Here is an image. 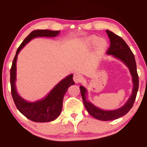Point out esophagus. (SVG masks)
<instances>
[{
	"instance_id": "esophagus-1",
	"label": "esophagus",
	"mask_w": 147,
	"mask_h": 147,
	"mask_svg": "<svg viewBox=\"0 0 147 147\" xmlns=\"http://www.w3.org/2000/svg\"><path fill=\"white\" fill-rule=\"evenodd\" d=\"M73 80L74 82H75V84H78L82 80V76L80 74H78V73L74 74L73 76Z\"/></svg>"
}]
</instances>
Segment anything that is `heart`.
Segmentation results:
<instances>
[{"instance_id":"obj_1","label":"heart","mask_w":147,"mask_h":147,"mask_svg":"<svg viewBox=\"0 0 147 147\" xmlns=\"http://www.w3.org/2000/svg\"><path fill=\"white\" fill-rule=\"evenodd\" d=\"M79 45L82 50H89L94 47V52L97 56L103 54L108 47V43L106 39L100 38L95 35L81 39Z\"/></svg>"}]
</instances>
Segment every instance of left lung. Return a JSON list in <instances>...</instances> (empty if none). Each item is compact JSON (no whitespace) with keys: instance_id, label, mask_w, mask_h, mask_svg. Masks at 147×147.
I'll use <instances>...</instances> for the list:
<instances>
[{"instance_id":"obj_1","label":"left lung","mask_w":147,"mask_h":147,"mask_svg":"<svg viewBox=\"0 0 147 147\" xmlns=\"http://www.w3.org/2000/svg\"><path fill=\"white\" fill-rule=\"evenodd\" d=\"M106 33L108 34L110 41V47L107 52V54L111 55L113 58L120 60L127 67L132 79L133 88L130 98L123 106L117 109L104 110L103 109L95 106L88 99L87 89L83 86H80L82 97L87 111L94 118L103 121L115 120L125 115L132 108L139 88V78L137 73L136 63L132 52L126 42L121 37L108 30H106Z\"/></svg>"}]
</instances>
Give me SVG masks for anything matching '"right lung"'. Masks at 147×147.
Wrapping results in <instances>:
<instances>
[{
	"label": "right lung",
	"mask_w": 147,
	"mask_h": 147,
	"mask_svg": "<svg viewBox=\"0 0 147 147\" xmlns=\"http://www.w3.org/2000/svg\"><path fill=\"white\" fill-rule=\"evenodd\" d=\"M60 31L50 30H38L32 31L17 50L10 70V84L11 94L15 104L18 110L23 115L32 121L37 123H46L54 121L60 115L65 94L68 88L74 82L73 80V74H71L62 79L49 93L39 100L30 102L24 99L17 91L16 82L17 79V56L23 47L36 38H55Z\"/></svg>",
	"instance_id": "add662e5"
}]
</instances>
